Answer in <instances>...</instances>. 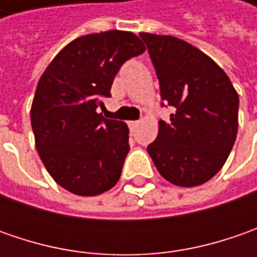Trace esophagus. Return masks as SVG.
<instances>
[{"mask_svg": "<svg viewBox=\"0 0 257 257\" xmlns=\"http://www.w3.org/2000/svg\"><path fill=\"white\" fill-rule=\"evenodd\" d=\"M128 125H130V128H136L139 125V121H128Z\"/></svg>", "mask_w": 257, "mask_h": 257, "instance_id": "34e87169", "label": "esophagus"}]
</instances>
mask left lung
<instances>
[{"mask_svg":"<svg viewBox=\"0 0 257 257\" xmlns=\"http://www.w3.org/2000/svg\"><path fill=\"white\" fill-rule=\"evenodd\" d=\"M160 83L162 100L176 108L159 121L147 147L167 182L194 187L226 163L239 127V95L219 65L194 45L172 35L140 33ZM164 105V104H163Z\"/></svg>","mask_w":257,"mask_h":257,"instance_id":"8db88e82","label":"left lung"}]
</instances>
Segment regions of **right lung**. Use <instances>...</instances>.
Wrapping results in <instances>:
<instances>
[{
  "instance_id": "add662e5",
  "label": "right lung",
  "mask_w": 257,
  "mask_h": 257,
  "mask_svg": "<svg viewBox=\"0 0 257 257\" xmlns=\"http://www.w3.org/2000/svg\"><path fill=\"white\" fill-rule=\"evenodd\" d=\"M146 47L130 31L83 35L55 55L31 105L35 147L47 172L65 190L97 196L118 182L130 150L128 127L97 113L124 61Z\"/></svg>"
}]
</instances>
